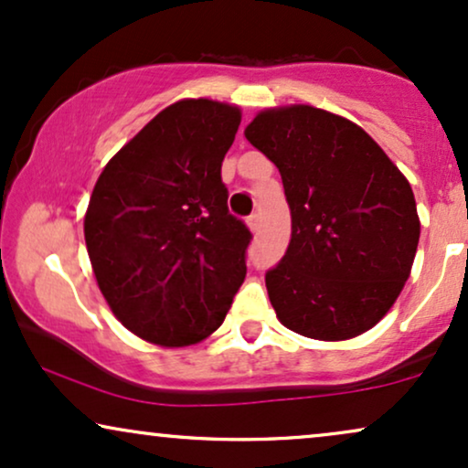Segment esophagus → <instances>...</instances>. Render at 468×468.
Returning <instances> with one entry per match:
<instances>
[{
  "instance_id": "obj_1",
  "label": "esophagus",
  "mask_w": 468,
  "mask_h": 468,
  "mask_svg": "<svg viewBox=\"0 0 468 468\" xmlns=\"http://www.w3.org/2000/svg\"><path fill=\"white\" fill-rule=\"evenodd\" d=\"M246 224H248V229H250V230H257L259 227H261V216L250 214L246 218Z\"/></svg>"
}]
</instances>
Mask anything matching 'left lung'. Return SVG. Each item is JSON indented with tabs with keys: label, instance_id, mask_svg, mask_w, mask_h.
Wrapping results in <instances>:
<instances>
[{
	"label": "left lung",
	"instance_id": "1",
	"mask_svg": "<svg viewBox=\"0 0 468 468\" xmlns=\"http://www.w3.org/2000/svg\"><path fill=\"white\" fill-rule=\"evenodd\" d=\"M244 135L274 162L292 209L285 257L265 274L276 317L319 341L374 328L415 261L410 183L369 133L313 105L265 110Z\"/></svg>",
	"mask_w": 468,
	"mask_h": 468
}]
</instances>
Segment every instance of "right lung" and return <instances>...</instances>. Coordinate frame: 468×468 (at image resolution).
<instances>
[{"mask_svg": "<svg viewBox=\"0 0 468 468\" xmlns=\"http://www.w3.org/2000/svg\"><path fill=\"white\" fill-rule=\"evenodd\" d=\"M239 108L183 99L110 159L84 218L99 289L122 326L165 347L203 341L246 276L252 235L229 214L222 159Z\"/></svg>", "mask_w": 468, "mask_h": 468, "instance_id": "obj_1", "label": "right lung"}]
</instances>
